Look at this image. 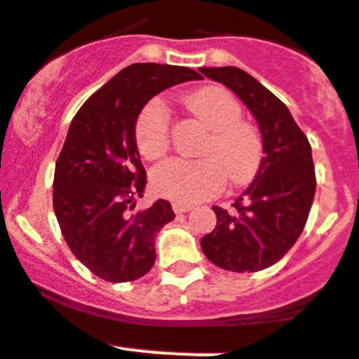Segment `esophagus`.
<instances>
[{"label": "esophagus", "instance_id": "1", "mask_svg": "<svg viewBox=\"0 0 359 359\" xmlns=\"http://www.w3.org/2000/svg\"><path fill=\"white\" fill-rule=\"evenodd\" d=\"M193 208L189 204H182V202H173V211H175L177 215H182V213H188V211H191Z\"/></svg>", "mask_w": 359, "mask_h": 359}]
</instances>
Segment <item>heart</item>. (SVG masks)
<instances>
[{"label": "heart", "mask_w": 359, "mask_h": 359, "mask_svg": "<svg viewBox=\"0 0 359 359\" xmlns=\"http://www.w3.org/2000/svg\"><path fill=\"white\" fill-rule=\"evenodd\" d=\"M188 106L211 128L201 149L202 158H170L151 173V186L162 197L193 204L222 191L226 179L240 186L253 179L264 158V141L255 124L242 121V106L231 93L208 86L188 97ZM137 148L146 158L170 149V110L162 99H151L135 124Z\"/></svg>", "instance_id": "obj_1"}]
</instances>
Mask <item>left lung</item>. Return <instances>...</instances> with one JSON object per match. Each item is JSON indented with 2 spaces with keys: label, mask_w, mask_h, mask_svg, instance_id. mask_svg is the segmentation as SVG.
Here are the masks:
<instances>
[{
  "label": "left lung",
  "mask_w": 359,
  "mask_h": 359,
  "mask_svg": "<svg viewBox=\"0 0 359 359\" xmlns=\"http://www.w3.org/2000/svg\"><path fill=\"white\" fill-rule=\"evenodd\" d=\"M201 72L233 90L251 110L266 154L233 210L213 205L217 227L202 236V251L222 269L255 273L276 264L304 231L316 191L311 144L287 106L248 72L236 67Z\"/></svg>",
  "instance_id": "8db88e82"
}]
</instances>
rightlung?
Returning a JSON list of instances; mask_svg holds the SVG:
<instances>
[{"mask_svg":"<svg viewBox=\"0 0 359 359\" xmlns=\"http://www.w3.org/2000/svg\"><path fill=\"white\" fill-rule=\"evenodd\" d=\"M191 68L135 63L81 106L55 162L54 211L68 248L95 276L111 283L141 278L155 264V236L175 218L158 198L133 211L146 170L135 142L137 117L149 99L184 81Z\"/></svg>","mask_w":359,"mask_h":359,"instance_id":"obj_1","label":"right lung"}]
</instances>
